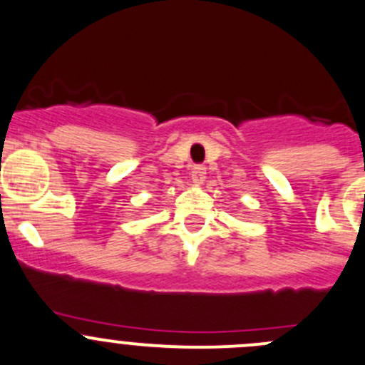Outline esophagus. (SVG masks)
Returning a JSON list of instances; mask_svg holds the SVG:
<instances>
[{
  "instance_id": "34e87169",
  "label": "esophagus",
  "mask_w": 365,
  "mask_h": 365,
  "mask_svg": "<svg viewBox=\"0 0 365 365\" xmlns=\"http://www.w3.org/2000/svg\"><path fill=\"white\" fill-rule=\"evenodd\" d=\"M205 175H207V169H205V165L196 164V165H192V169H190V178H192L194 183H203Z\"/></svg>"
}]
</instances>
